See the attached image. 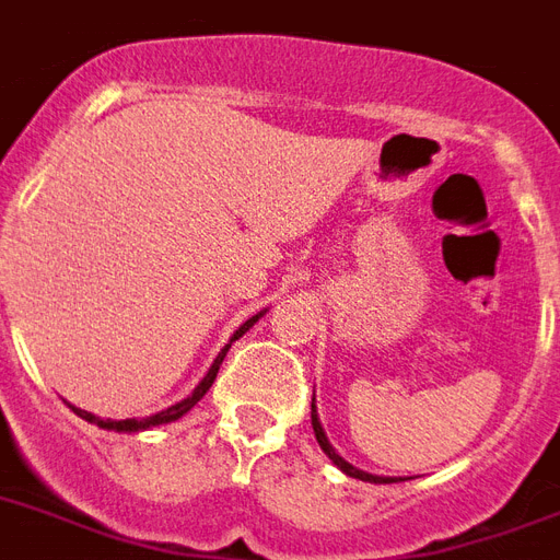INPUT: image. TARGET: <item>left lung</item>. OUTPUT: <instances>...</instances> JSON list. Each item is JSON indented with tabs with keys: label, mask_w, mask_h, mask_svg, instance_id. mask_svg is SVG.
<instances>
[{
	"label": "left lung",
	"mask_w": 560,
	"mask_h": 560,
	"mask_svg": "<svg viewBox=\"0 0 560 560\" xmlns=\"http://www.w3.org/2000/svg\"><path fill=\"white\" fill-rule=\"evenodd\" d=\"M311 425H314V434H317V443L319 450L326 452L328 458H331V464H335L337 469H343L347 476H352V479H361V481H370V485H384V481H396V479H387V476H373V472H366V469H358L352 467L347 458H340L337 455V450L328 443L326 438V429H323V422H319V413H317V399H311Z\"/></svg>",
	"instance_id": "8db88e82"
}]
</instances>
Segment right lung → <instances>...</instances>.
Wrapping results in <instances>:
<instances>
[{"label": "right lung", "mask_w": 560, "mask_h": 560, "mask_svg": "<svg viewBox=\"0 0 560 560\" xmlns=\"http://www.w3.org/2000/svg\"><path fill=\"white\" fill-rule=\"evenodd\" d=\"M264 314H267V308L258 311V314H255V317L246 319V323H243V326L237 328V331H234L232 340H229V343H225V347L220 349V355L213 358L211 370H208V373H205L202 382L196 384V387H194V394L187 396V399H182V402L170 405V408H164V411L149 413V417H140V420H138V417H131V420H102V417H96V413H91V411H81V408H75V405H70V408H72V411H75V413H79L81 420L93 422V425H100V429H105V432H126V434H138V432H147V429H155V425H166V422H176V420H182V417H185V413L190 411V408H194V405L199 402V399H202L205 394H208V387H211L213 378H217V373H220V364H223V358H225V352H229V347H232V343H234V340H237V337L246 335V331H249V328L255 326V323H258V319H261Z\"/></svg>", "instance_id": "right-lung-1"}]
</instances>
